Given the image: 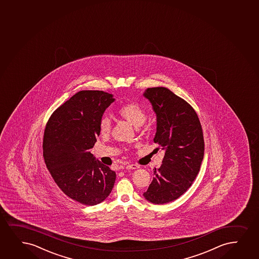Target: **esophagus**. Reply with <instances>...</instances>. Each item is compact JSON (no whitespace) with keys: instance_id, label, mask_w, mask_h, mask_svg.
Masks as SVG:
<instances>
[{"instance_id":"esophagus-1","label":"esophagus","mask_w":259,"mask_h":259,"mask_svg":"<svg viewBox=\"0 0 259 259\" xmlns=\"http://www.w3.org/2000/svg\"><path fill=\"white\" fill-rule=\"evenodd\" d=\"M125 168L126 169H137V168H139V166H137L136 164H130V165L125 166Z\"/></svg>"}]
</instances>
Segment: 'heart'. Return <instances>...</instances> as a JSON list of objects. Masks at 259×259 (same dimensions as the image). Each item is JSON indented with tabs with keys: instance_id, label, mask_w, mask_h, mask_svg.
Masks as SVG:
<instances>
[{
	"instance_id": "heart-1",
	"label": "heart",
	"mask_w": 259,
	"mask_h": 259,
	"mask_svg": "<svg viewBox=\"0 0 259 259\" xmlns=\"http://www.w3.org/2000/svg\"><path fill=\"white\" fill-rule=\"evenodd\" d=\"M120 118L129 122L135 127H139L147 119L146 110L137 103H127L120 106L117 111ZM112 122L107 116H104L99 121V130L102 134H107L111 131Z\"/></svg>"
}]
</instances>
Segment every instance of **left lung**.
Returning <instances> with one entry per match:
<instances>
[{"instance_id": "8db88e82", "label": "left lung", "mask_w": 259, "mask_h": 259, "mask_svg": "<svg viewBox=\"0 0 259 259\" xmlns=\"http://www.w3.org/2000/svg\"><path fill=\"white\" fill-rule=\"evenodd\" d=\"M144 97L156 114L154 143L165 151L162 165L143 195L154 204L175 201L190 188L204 155L201 122L194 108L165 87L147 88ZM159 149V148H158Z\"/></svg>"}]
</instances>
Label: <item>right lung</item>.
<instances>
[{"label":"right lung","instance_id":"add662e5","mask_svg":"<svg viewBox=\"0 0 259 259\" xmlns=\"http://www.w3.org/2000/svg\"><path fill=\"white\" fill-rule=\"evenodd\" d=\"M114 100L103 91L78 92L51 114L45 128L46 166L61 190L81 204H99L114 186L116 172L90 152L100 134L99 121Z\"/></svg>","mask_w":259,"mask_h":259}]
</instances>
